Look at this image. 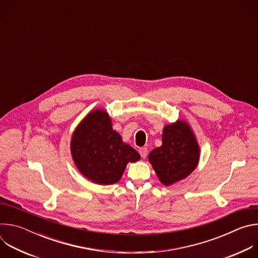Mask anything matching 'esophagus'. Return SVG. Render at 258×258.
I'll return each mask as SVG.
<instances>
[{"label": "esophagus", "instance_id": "obj_1", "mask_svg": "<svg viewBox=\"0 0 258 258\" xmlns=\"http://www.w3.org/2000/svg\"><path fill=\"white\" fill-rule=\"evenodd\" d=\"M139 153H140L142 158H146L147 155H148V149H147L146 147H143V148L139 149Z\"/></svg>", "mask_w": 258, "mask_h": 258}]
</instances>
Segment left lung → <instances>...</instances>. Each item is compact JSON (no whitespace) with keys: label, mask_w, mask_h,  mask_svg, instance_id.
<instances>
[{"label":"left lung","mask_w":258,"mask_h":258,"mask_svg":"<svg viewBox=\"0 0 258 258\" xmlns=\"http://www.w3.org/2000/svg\"><path fill=\"white\" fill-rule=\"evenodd\" d=\"M199 157L200 148L196 137L183 120L164 126L162 145L148 156L164 186H171L191 174L198 165Z\"/></svg>","instance_id":"8db88e82"}]
</instances>
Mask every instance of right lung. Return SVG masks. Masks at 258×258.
Listing matches in <instances>:
<instances>
[{
	"mask_svg": "<svg viewBox=\"0 0 258 258\" xmlns=\"http://www.w3.org/2000/svg\"><path fill=\"white\" fill-rule=\"evenodd\" d=\"M70 150L80 172L98 185L117 182L126 164L141 158L133 147L122 142L102 109L94 110L80 122L72 134Z\"/></svg>",
	"mask_w": 258,
	"mask_h": 258,
	"instance_id": "obj_1",
	"label": "right lung"
}]
</instances>
